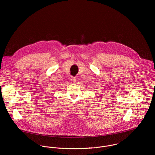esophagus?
I'll list each match as a JSON object with an SVG mask.
<instances>
[{"label":"esophagus","instance_id":"obj_1","mask_svg":"<svg viewBox=\"0 0 155 155\" xmlns=\"http://www.w3.org/2000/svg\"><path fill=\"white\" fill-rule=\"evenodd\" d=\"M70 80L71 81V82H76V77L71 76V77L70 78Z\"/></svg>","mask_w":155,"mask_h":155}]
</instances>
